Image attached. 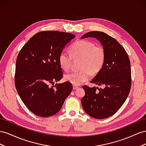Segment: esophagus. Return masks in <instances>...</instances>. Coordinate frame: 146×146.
<instances>
[{"label":"esophagus","instance_id":"34e87169","mask_svg":"<svg viewBox=\"0 0 146 146\" xmlns=\"http://www.w3.org/2000/svg\"><path fill=\"white\" fill-rule=\"evenodd\" d=\"M78 88H79L78 86H76V85H73V89L74 90H76V89H78Z\"/></svg>","mask_w":146,"mask_h":146}]
</instances>
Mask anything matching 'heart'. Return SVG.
Instances as JSON below:
<instances>
[{
  "instance_id": "1",
  "label": "heart",
  "mask_w": 146,
  "mask_h": 146,
  "mask_svg": "<svg viewBox=\"0 0 146 146\" xmlns=\"http://www.w3.org/2000/svg\"><path fill=\"white\" fill-rule=\"evenodd\" d=\"M70 53L62 51L59 56L60 67L67 72L72 66L73 59L80 58L78 71L72 72L65 75V80L74 85H80L89 80L92 74L98 73L105 61L106 52L102 45L95 44L89 40H79L70 48Z\"/></svg>"
}]
</instances>
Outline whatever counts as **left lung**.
I'll return each mask as SVG.
<instances>
[{
    "instance_id": "8db88e82",
    "label": "left lung",
    "mask_w": 146,
    "mask_h": 146,
    "mask_svg": "<svg viewBox=\"0 0 146 146\" xmlns=\"http://www.w3.org/2000/svg\"><path fill=\"white\" fill-rule=\"evenodd\" d=\"M87 37L97 39L105 49V63L90 81L105 87L83 86L85 95L81 99L82 106L91 117L103 119L114 114L128 96L131 84L130 62L122 46L106 33L89 32L81 38Z\"/></svg>"
}]
</instances>
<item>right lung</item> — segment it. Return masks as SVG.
I'll return each mask as SVG.
<instances>
[{
  "instance_id": "right-lung-1",
  "label": "right lung",
  "mask_w": 146,
  "mask_h": 146,
  "mask_svg": "<svg viewBox=\"0 0 146 146\" xmlns=\"http://www.w3.org/2000/svg\"><path fill=\"white\" fill-rule=\"evenodd\" d=\"M75 35L59 31H43L29 39L16 62L15 84L21 99L34 114L47 117L59 112L72 92L67 81L50 86L63 76L59 56Z\"/></svg>"
}]
</instances>
